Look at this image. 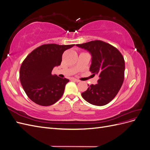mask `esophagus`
Here are the masks:
<instances>
[{"instance_id":"1","label":"esophagus","mask_w":150,"mask_h":150,"mask_svg":"<svg viewBox=\"0 0 150 150\" xmlns=\"http://www.w3.org/2000/svg\"><path fill=\"white\" fill-rule=\"evenodd\" d=\"M71 80H72V81H75V82H77V83H79V81H80L79 80L77 79H75V78H72Z\"/></svg>"}]
</instances>
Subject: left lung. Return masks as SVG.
I'll list each match as a JSON object with an SVG mask.
<instances>
[{
    "mask_svg": "<svg viewBox=\"0 0 150 150\" xmlns=\"http://www.w3.org/2000/svg\"><path fill=\"white\" fill-rule=\"evenodd\" d=\"M76 46L89 52L91 56L89 71L99 78L98 84L88 85V89L81 93L82 97L93 105H106L116 96L123 83L124 58L116 48L101 40Z\"/></svg>",
    "mask_w": 150,
    "mask_h": 150,
    "instance_id": "8db88e82",
    "label": "left lung"
}]
</instances>
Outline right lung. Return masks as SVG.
Instances as JSON below:
<instances>
[{
	"label": "right lung",
	"instance_id": "right-lung-1",
	"mask_svg": "<svg viewBox=\"0 0 150 150\" xmlns=\"http://www.w3.org/2000/svg\"><path fill=\"white\" fill-rule=\"evenodd\" d=\"M75 44H44L32 51L22 63L20 81L30 100L40 106H50L62 96L69 80L52 75L53 68L59 66L62 54Z\"/></svg>",
	"mask_w": 150,
	"mask_h": 150
}]
</instances>
